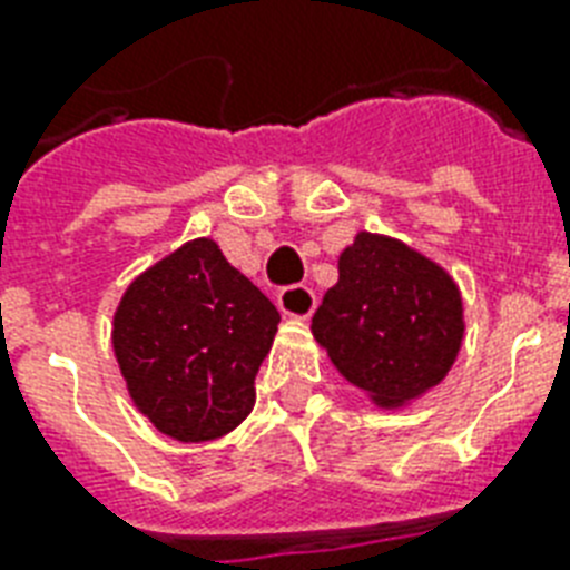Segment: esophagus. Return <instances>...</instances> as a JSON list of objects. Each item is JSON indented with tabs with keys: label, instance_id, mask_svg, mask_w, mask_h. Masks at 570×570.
I'll return each mask as SVG.
<instances>
[{
	"label": "esophagus",
	"instance_id": "1",
	"mask_svg": "<svg viewBox=\"0 0 570 570\" xmlns=\"http://www.w3.org/2000/svg\"><path fill=\"white\" fill-rule=\"evenodd\" d=\"M277 307L289 320H311V313L316 311V295H313L311 286H286L277 293Z\"/></svg>",
	"mask_w": 570,
	"mask_h": 570
}]
</instances>
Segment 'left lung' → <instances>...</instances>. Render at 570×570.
Listing matches in <instances>:
<instances>
[{"instance_id": "8db88e82", "label": "left lung", "mask_w": 570, "mask_h": 570, "mask_svg": "<svg viewBox=\"0 0 570 570\" xmlns=\"http://www.w3.org/2000/svg\"><path fill=\"white\" fill-rule=\"evenodd\" d=\"M311 328L343 379L375 405L399 407L450 373L464 340V307L438 263L399 239L357 233Z\"/></svg>"}]
</instances>
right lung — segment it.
I'll use <instances>...</instances> for the list:
<instances>
[{"instance_id": "obj_1", "label": "right lung", "mask_w": 570, "mask_h": 570, "mask_svg": "<svg viewBox=\"0 0 570 570\" xmlns=\"http://www.w3.org/2000/svg\"><path fill=\"white\" fill-rule=\"evenodd\" d=\"M281 313L213 239L186 242L138 275L111 346L138 411L168 438L215 441L254 407Z\"/></svg>"}]
</instances>
